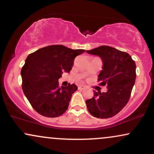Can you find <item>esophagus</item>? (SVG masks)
<instances>
[{"label": "esophagus", "instance_id": "obj_1", "mask_svg": "<svg viewBox=\"0 0 154 154\" xmlns=\"http://www.w3.org/2000/svg\"><path fill=\"white\" fill-rule=\"evenodd\" d=\"M85 86H83V85H79V86H78V89H85Z\"/></svg>", "mask_w": 154, "mask_h": 154}]
</instances>
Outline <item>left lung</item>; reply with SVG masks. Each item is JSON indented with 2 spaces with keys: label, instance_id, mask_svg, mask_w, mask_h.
I'll list each match as a JSON object with an SVG mask.
<instances>
[{
  "label": "left lung",
  "instance_id": "8db88e82",
  "mask_svg": "<svg viewBox=\"0 0 154 154\" xmlns=\"http://www.w3.org/2000/svg\"><path fill=\"white\" fill-rule=\"evenodd\" d=\"M98 55L103 62L98 75L101 86L106 85L107 91H94V96L86 101L89 112L97 118L107 119L117 114L129 102L136 80V63L131 56L109 46H100L87 50Z\"/></svg>",
  "mask_w": 154,
  "mask_h": 154
}]
</instances>
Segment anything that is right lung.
<instances>
[{
  "label": "right lung",
  "instance_id": "obj_1",
  "mask_svg": "<svg viewBox=\"0 0 154 154\" xmlns=\"http://www.w3.org/2000/svg\"><path fill=\"white\" fill-rule=\"evenodd\" d=\"M85 50H72L61 45L40 48L29 54L21 69L22 88L32 108L47 117H57L67 109L75 84L60 87L58 79L69 72L74 60Z\"/></svg>",
  "mask_w": 154,
  "mask_h": 154
}]
</instances>
